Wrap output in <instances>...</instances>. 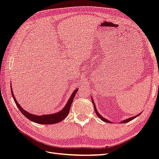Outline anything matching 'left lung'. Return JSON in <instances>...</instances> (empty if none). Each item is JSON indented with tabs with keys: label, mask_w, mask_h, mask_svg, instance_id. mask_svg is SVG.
Listing matches in <instances>:
<instances>
[{
	"label": "left lung",
	"mask_w": 159,
	"mask_h": 159,
	"mask_svg": "<svg viewBox=\"0 0 159 159\" xmlns=\"http://www.w3.org/2000/svg\"><path fill=\"white\" fill-rule=\"evenodd\" d=\"M92 103H93V105H94V109H95V113L97 114V115L98 116V117L99 118H100L102 120V121H105V122H107V123H110V121H108V120H107L106 119H105V118H103L102 115H101L98 112V111H97V109H96V107H95V103H94V102H93V101L92 102ZM139 115H136V116H134V117H131V118H129V119H126V120H124V121H123L121 123H127V122H129V121H131V120H133V119H134V118H136L137 117H138Z\"/></svg>",
	"instance_id": "left-lung-1"
}]
</instances>
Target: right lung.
<instances>
[{
    "label": "right lung",
    "instance_id": "obj_1",
    "mask_svg": "<svg viewBox=\"0 0 159 159\" xmlns=\"http://www.w3.org/2000/svg\"><path fill=\"white\" fill-rule=\"evenodd\" d=\"M12 87V86H11ZM77 91H78V89H75L74 93L71 94L70 98L69 99L68 103L66 104V106L64 107V108L62 109L61 111H60V112L58 113H56L54 114H50V115H42V116H38V115H33L31 114L30 113H28L26 111H25V109H23L20 106V105H19L17 102V101L16 100L15 98H14V95L13 94L12 92V89L11 88V93H12V95L13 97L14 101V102H15L16 106L18 107L19 110L20 111L21 113L25 115L26 117H27L28 119L30 120V121H33V122H35L37 123H39V124H54V123H59L60 121H61L62 120L64 119L67 116H68V115L70 111V109L71 107V105L72 103V102H73L74 98L75 95V93H77Z\"/></svg>",
    "mask_w": 159,
    "mask_h": 159
}]
</instances>
